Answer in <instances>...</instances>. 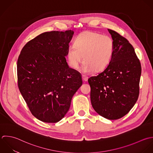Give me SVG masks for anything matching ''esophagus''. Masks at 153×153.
I'll use <instances>...</instances> for the list:
<instances>
[{"instance_id":"1","label":"esophagus","mask_w":153,"mask_h":153,"mask_svg":"<svg viewBox=\"0 0 153 153\" xmlns=\"http://www.w3.org/2000/svg\"><path fill=\"white\" fill-rule=\"evenodd\" d=\"M82 79H83V80L84 82H87V81H88V77H86V76H85V75H83V76H82Z\"/></svg>"}]
</instances>
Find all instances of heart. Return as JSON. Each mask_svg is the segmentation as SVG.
I'll return each mask as SVG.
<instances>
[{
	"instance_id": "obj_1",
	"label": "heart",
	"mask_w": 153,
	"mask_h": 153,
	"mask_svg": "<svg viewBox=\"0 0 153 153\" xmlns=\"http://www.w3.org/2000/svg\"><path fill=\"white\" fill-rule=\"evenodd\" d=\"M113 51L114 43L111 37L86 31L76 37L74 46L68 48L67 57L73 68L79 67L83 56L84 72L100 71L109 63Z\"/></svg>"
}]
</instances>
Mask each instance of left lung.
Here are the masks:
<instances>
[{
  "instance_id": "obj_1",
  "label": "left lung",
  "mask_w": 153,
  "mask_h": 153,
  "mask_svg": "<svg viewBox=\"0 0 153 153\" xmlns=\"http://www.w3.org/2000/svg\"><path fill=\"white\" fill-rule=\"evenodd\" d=\"M114 43L109 64L88 79L95 111L109 120L122 118L132 108L139 96L141 63L134 47L124 37L108 29Z\"/></svg>"
}]
</instances>
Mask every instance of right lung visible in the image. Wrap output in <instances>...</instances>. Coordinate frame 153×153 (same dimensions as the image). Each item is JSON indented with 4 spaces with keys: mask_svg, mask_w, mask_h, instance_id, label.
I'll use <instances>...</instances> for the list:
<instances>
[{
    "mask_svg": "<svg viewBox=\"0 0 153 153\" xmlns=\"http://www.w3.org/2000/svg\"><path fill=\"white\" fill-rule=\"evenodd\" d=\"M73 34L71 30L45 32L27 42L19 55L18 88L32 114L42 122L60 121L82 85L80 73L65 59Z\"/></svg>",
    "mask_w": 153,
    "mask_h": 153,
    "instance_id": "right-lung-1",
    "label": "right lung"
}]
</instances>
